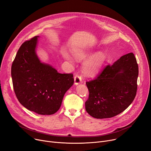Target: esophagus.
<instances>
[{
    "mask_svg": "<svg viewBox=\"0 0 151 151\" xmlns=\"http://www.w3.org/2000/svg\"><path fill=\"white\" fill-rule=\"evenodd\" d=\"M74 81H75V85L80 84V83H82V78H81V76L76 75L74 77Z\"/></svg>",
    "mask_w": 151,
    "mask_h": 151,
    "instance_id": "esophagus-1",
    "label": "esophagus"
}]
</instances>
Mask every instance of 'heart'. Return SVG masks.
I'll use <instances>...</instances> for the list:
<instances>
[{
    "mask_svg": "<svg viewBox=\"0 0 151 151\" xmlns=\"http://www.w3.org/2000/svg\"><path fill=\"white\" fill-rule=\"evenodd\" d=\"M92 52L91 49H85L82 50H77L73 52L75 57L78 60H84L88 58ZM63 57L69 61H71V56L68 54H63ZM105 60V54L99 52L95 54L88 60L84 65L85 72L89 75H92L97 73L101 68Z\"/></svg>",
    "mask_w": 151,
    "mask_h": 151,
    "instance_id": "1",
    "label": "heart"
}]
</instances>
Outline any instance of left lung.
<instances>
[{"label": "left lung", "mask_w": 151, "mask_h": 151, "mask_svg": "<svg viewBox=\"0 0 151 151\" xmlns=\"http://www.w3.org/2000/svg\"><path fill=\"white\" fill-rule=\"evenodd\" d=\"M138 66L134 54H127L86 82L89 95L86 111L96 119L114 117L127 108L136 96Z\"/></svg>", "instance_id": "left-lung-1"}]
</instances>
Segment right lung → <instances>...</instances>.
<instances>
[{"label":"right lung","mask_w":151,"mask_h":151,"mask_svg":"<svg viewBox=\"0 0 151 151\" xmlns=\"http://www.w3.org/2000/svg\"><path fill=\"white\" fill-rule=\"evenodd\" d=\"M39 36L23 43L12 66L13 89L20 104L38 114L51 115L59 109L65 92L74 83L73 74H61L38 58Z\"/></svg>","instance_id":"add662e5"}]
</instances>
